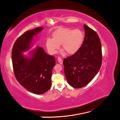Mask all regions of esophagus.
Here are the masks:
<instances>
[{"label":"esophagus","instance_id":"obj_1","mask_svg":"<svg viewBox=\"0 0 120 120\" xmlns=\"http://www.w3.org/2000/svg\"><path fill=\"white\" fill-rule=\"evenodd\" d=\"M58 61L59 62V63L60 64H63V61L62 60V59H61V57H58Z\"/></svg>","mask_w":120,"mask_h":120}]
</instances>
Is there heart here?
Segmentation results:
<instances>
[{
  "label": "heart",
  "instance_id": "obj_1",
  "mask_svg": "<svg viewBox=\"0 0 120 120\" xmlns=\"http://www.w3.org/2000/svg\"><path fill=\"white\" fill-rule=\"evenodd\" d=\"M53 38L46 41V47L51 54H55L62 45V50L68 55L75 53L83 42L84 35L79 29L72 30L61 28L56 30L53 34Z\"/></svg>",
  "mask_w": 120,
  "mask_h": 120
}]
</instances>
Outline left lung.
I'll return each mask as SVG.
<instances>
[{"instance_id":"8db88e82","label":"left lung","mask_w":120,"mask_h":120,"mask_svg":"<svg viewBox=\"0 0 120 120\" xmlns=\"http://www.w3.org/2000/svg\"><path fill=\"white\" fill-rule=\"evenodd\" d=\"M84 41L79 50L63 60L64 71L68 84L75 88L88 85L100 68L102 63L101 41L97 33L86 25Z\"/></svg>"}]
</instances>
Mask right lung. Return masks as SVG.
<instances>
[{
  "label": "right lung",
  "mask_w": 120,
  "mask_h": 120,
  "mask_svg": "<svg viewBox=\"0 0 120 120\" xmlns=\"http://www.w3.org/2000/svg\"><path fill=\"white\" fill-rule=\"evenodd\" d=\"M42 29L39 27L24 32L15 41L11 52L14 72L17 80L35 94H44L50 89L52 69L56 64L55 57L46 54L40 47L30 52L31 55L30 58L22 53L29 50L34 36Z\"/></svg>",
  "instance_id": "right-lung-1"
}]
</instances>
